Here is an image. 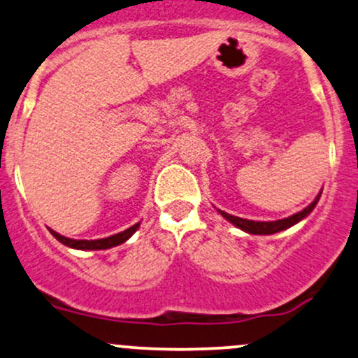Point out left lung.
Returning <instances> with one entry per match:
<instances>
[{"label": "left lung", "instance_id": "8db88e82", "mask_svg": "<svg viewBox=\"0 0 358 358\" xmlns=\"http://www.w3.org/2000/svg\"><path fill=\"white\" fill-rule=\"evenodd\" d=\"M320 196H322V193H320L318 196L308 205L306 208H303L301 212L294 213V215L287 217V219H281V220H274V222H256V220H248V219H241V217H234L231 213L224 212V210H219V213L224 219H227L229 222H232L236 227L242 229V231L249 232V234H257V236H271V234H276V232H281L285 231V229H289L291 225L298 224L299 220L305 219L306 215H310L311 212H313V208L316 207V203H318Z\"/></svg>", "mask_w": 358, "mask_h": 358}]
</instances>
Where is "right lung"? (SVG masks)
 <instances>
[{
	"instance_id": "add662e5",
	"label": "right lung",
	"mask_w": 358,
	"mask_h": 358,
	"mask_svg": "<svg viewBox=\"0 0 358 358\" xmlns=\"http://www.w3.org/2000/svg\"><path fill=\"white\" fill-rule=\"evenodd\" d=\"M138 227H139V222L138 224H134L133 227L126 229V231L114 234V236L106 237V239H96V241H76V239H69V237L60 236V234H57L53 231H52V234L57 241L62 242L64 245H67V248L80 249V250H102V249L114 248V245H119V244H122V242H126L134 232L138 231Z\"/></svg>"
}]
</instances>
